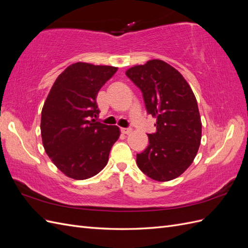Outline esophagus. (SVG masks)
<instances>
[{
    "mask_svg": "<svg viewBox=\"0 0 248 248\" xmlns=\"http://www.w3.org/2000/svg\"><path fill=\"white\" fill-rule=\"evenodd\" d=\"M131 131H132V130H131L130 128H121V132H122L123 134H129Z\"/></svg>",
    "mask_w": 248,
    "mask_h": 248,
    "instance_id": "1",
    "label": "esophagus"
}]
</instances>
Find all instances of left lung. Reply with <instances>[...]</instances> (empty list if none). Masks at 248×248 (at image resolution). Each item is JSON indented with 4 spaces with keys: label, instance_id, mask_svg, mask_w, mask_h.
Listing matches in <instances>:
<instances>
[{
    "label": "left lung",
    "instance_id": "left-lung-1",
    "mask_svg": "<svg viewBox=\"0 0 248 248\" xmlns=\"http://www.w3.org/2000/svg\"><path fill=\"white\" fill-rule=\"evenodd\" d=\"M144 96L149 115L156 119V132L137 154L140 170L153 180H174L190 167L202 139V121L190 86L174 67L150 60L126 70Z\"/></svg>",
    "mask_w": 248,
    "mask_h": 248
}]
</instances>
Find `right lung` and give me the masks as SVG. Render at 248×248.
Instances as JSON below:
<instances>
[{
    "label": "right lung",
    "instance_id": "1",
    "mask_svg": "<svg viewBox=\"0 0 248 248\" xmlns=\"http://www.w3.org/2000/svg\"><path fill=\"white\" fill-rule=\"evenodd\" d=\"M114 66L78 62L60 74L41 111V138L55 166L74 180L89 179L107 166L112 145L120 137L116 125L96 122V98L114 76Z\"/></svg>",
    "mask_w": 248,
    "mask_h": 248
}]
</instances>
